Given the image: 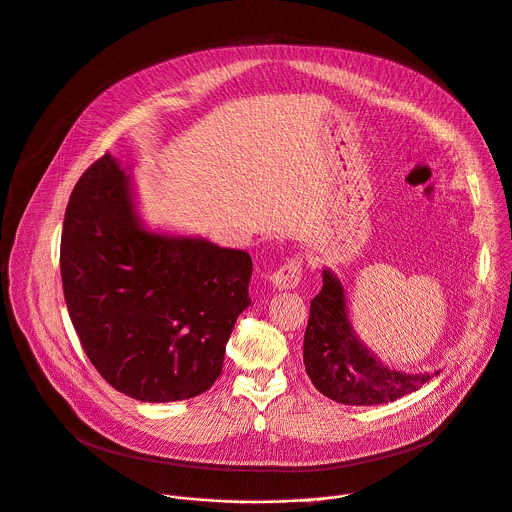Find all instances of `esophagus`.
<instances>
[{
  "label": "esophagus",
  "instance_id": "obj_1",
  "mask_svg": "<svg viewBox=\"0 0 512 512\" xmlns=\"http://www.w3.org/2000/svg\"><path fill=\"white\" fill-rule=\"evenodd\" d=\"M301 259H289L283 267H279L273 275H271V283L277 289H295L301 281Z\"/></svg>",
  "mask_w": 512,
  "mask_h": 512
}]
</instances>
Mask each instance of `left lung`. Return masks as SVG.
Segmentation results:
<instances>
[{"mask_svg":"<svg viewBox=\"0 0 512 512\" xmlns=\"http://www.w3.org/2000/svg\"><path fill=\"white\" fill-rule=\"evenodd\" d=\"M321 277L323 287L311 301L303 337V364L313 386L348 406L386 404L422 388L432 374L388 368L356 333L342 281L331 269H323Z\"/></svg>","mask_w":512,"mask_h":512,"instance_id":"left-lung-1","label":"left lung"}]
</instances>
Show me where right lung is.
<instances>
[{
    "label": "right lung",
    "mask_w": 512,
    "mask_h": 512,
    "mask_svg": "<svg viewBox=\"0 0 512 512\" xmlns=\"http://www.w3.org/2000/svg\"><path fill=\"white\" fill-rule=\"evenodd\" d=\"M60 269L86 356L114 390L140 402L207 392L251 305L249 253L148 229L126 168L110 154L72 191Z\"/></svg>",
    "instance_id": "right-lung-1"
}]
</instances>
